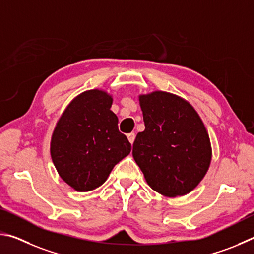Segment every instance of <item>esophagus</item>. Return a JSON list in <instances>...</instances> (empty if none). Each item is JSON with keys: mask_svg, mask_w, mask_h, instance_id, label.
I'll use <instances>...</instances> for the list:
<instances>
[{"mask_svg": "<svg viewBox=\"0 0 254 254\" xmlns=\"http://www.w3.org/2000/svg\"><path fill=\"white\" fill-rule=\"evenodd\" d=\"M127 138H128V140L130 141V144H134L135 138H136L135 132H130V134H128V135H127Z\"/></svg>", "mask_w": 254, "mask_h": 254, "instance_id": "1", "label": "esophagus"}]
</instances>
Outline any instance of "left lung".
I'll return each instance as SVG.
<instances>
[{
    "instance_id": "8db88e82",
    "label": "left lung",
    "mask_w": 254,
    "mask_h": 254,
    "mask_svg": "<svg viewBox=\"0 0 254 254\" xmlns=\"http://www.w3.org/2000/svg\"><path fill=\"white\" fill-rule=\"evenodd\" d=\"M145 130L138 132L132 156L147 184L165 196L190 193L205 176L212 158L210 137L198 114L176 95H140Z\"/></svg>"
}]
</instances>
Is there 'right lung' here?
I'll return each instance as SVG.
<instances>
[{"mask_svg": "<svg viewBox=\"0 0 254 254\" xmlns=\"http://www.w3.org/2000/svg\"><path fill=\"white\" fill-rule=\"evenodd\" d=\"M113 98L93 89L66 107L51 138V158L62 180L78 192L97 189L116 164L129 155L131 145L118 130L110 110Z\"/></svg>", "mask_w": 254, "mask_h": 254, "instance_id": "right-lung-1", "label": "right lung"}]
</instances>
